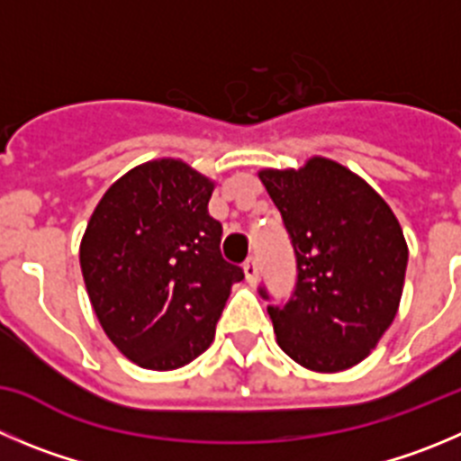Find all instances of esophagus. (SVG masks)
<instances>
[{
	"mask_svg": "<svg viewBox=\"0 0 461 461\" xmlns=\"http://www.w3.org/2000/svg\"><path fill=\"white\" fill-rule=\"evenodd\" d=\"M243 270H245V279H248L250 284H255L257 277H259V264H257V257H248Z\"/></svg>",
	"mask_w": 461,
	"mask_h": 461,
	"instance_id": "1",
	"label": "esophagus"
}]
</instances>
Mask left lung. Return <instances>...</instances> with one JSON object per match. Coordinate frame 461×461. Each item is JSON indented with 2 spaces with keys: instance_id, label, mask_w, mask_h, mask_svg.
I'll return each mask as SVG.
<instances>
[{
  "instance_id": "8db88e82",
  "label": "left lung",
  "mask_w": 461,
  "mask_h": 461,
  "mask_svg": "<svg viewBox=\"0 0 461 461\" xmlns=\"http://www.w3.org/2000/svg\"><path fill=\"white\" fill-rule=\"evenodd\" d=\"M295 255L289 300L268 304L277 343L321 373L359 364L398 312L407 243L384 200L330 158L300 170H261ZM259 295L270 298L259 286Z\"/></svg>"
}]
</instances>
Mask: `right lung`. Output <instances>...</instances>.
<instances>
[{"label":"right lung","mask_w":461,"mask_h":461,"mask_svg":"<svg viewBox=\"0 0 461 461\" xmlns=\"http://www.w3.org/2000/svg\"><path fill=\"white\" fill-rule=\"evenodd\" d=\"M213 184L175 158L120 177L81 240L86 291L113 346L152 371L186 366L213 341L243 268L222 259Z\"/></svg>","instance_id":"obj_1"}]
</instances>
